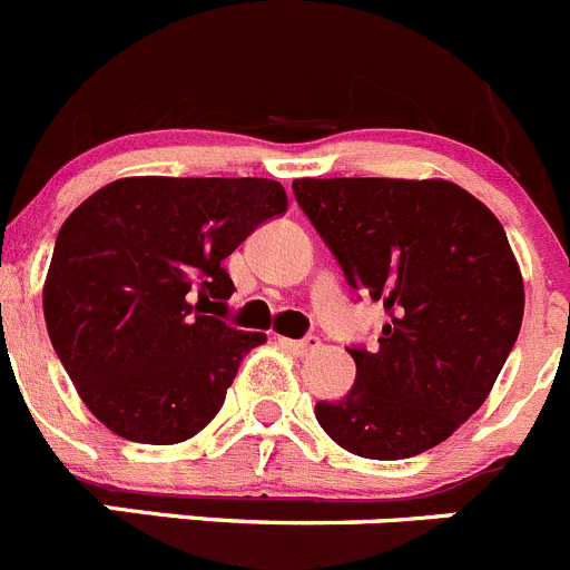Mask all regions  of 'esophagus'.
I'll return each mask as SVG.
<instances>
[{
    "label": "esophagus",
    "mask_w": 570,
    "mask_h": 570,
    "mask_svg": "<svg viewBox=\"0 0 570 570\" xmlns=\"http://www.w3.org/2000/svg\"><path fill=\"white\" fill-rule=\"evenodd\" d=\"M284 343V348H289L292 354H297V357H303V354H312V351L321 348V340L317 337H303V340H281Z\"/></svg>",
    "instance_id": "esophagus-1"
}]
</instances>
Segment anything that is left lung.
Segmentation results:
<instances>
[{"mask_svg": "<svg viewBox=\"0 0 570 570\" xmlns=\"http://www.w3.org/2000/svg\"><path fill=\"white\" fill-rule=\"evenodd\" d=\"M292 190L345 281L387 315L380 348H348L357 380L317 402V422L363 459L441 444L487 402L523 323L503 225L446 179H295Z\"/></svg>", "mask_w": 570, "mask_h": 570, "instance_id": "8db88e82", "label": "left lung"}]
</instances>
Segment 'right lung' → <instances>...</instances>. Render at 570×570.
I'll list each match as a JSON object with an SVG mask.
<instances>
[{
    "instance_id": "obj_1",
    "label": "right lung",
    "mask_w": 570,
    "mask_h": 570,
    "mask_svg": "<svg viewBox=\"0 0 570 570\" xmlns=\"http://www.w3.org/2000/svg\"><path fill=\"white\" fill-rule=\"evenodd\" d=\"M284 210L275 179L126 177L69 213L45 321L78 396L111 433L179 444L219 413L244 354L267 340L213 317L236 292L225 258Z\"/></svg>"
}]
</instances>
